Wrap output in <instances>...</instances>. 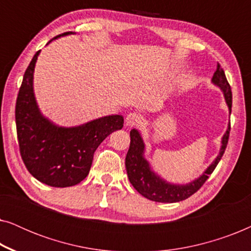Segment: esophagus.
I'll return each mask as SVG.
<instances>
[{"instance_id": "obj_1", "label": "esophagus", "mask_w": 251, "mask_h": 251, "mask_svg": "<svg viewBox=\"0 0 251 251\" xmlns=\"http://www.w3.org/2000/svg\"><path fill=\"white\" fill-rule=\"evenodd\" d=\"M126 122L129 126H139V125H142V122H143V116L138 114V113H135V112L129 113V114L126 115Z\"/></svg>"}]
</instances>
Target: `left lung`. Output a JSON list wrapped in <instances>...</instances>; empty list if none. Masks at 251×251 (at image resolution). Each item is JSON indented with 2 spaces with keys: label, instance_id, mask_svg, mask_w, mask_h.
<instances>
[{
  "label": "left lung",
  "instance_id": "1",
  "mask_svg": "<svg viewBox=\"0 0 251 251\" xmlns=\"http://www.w3.org/2000/svg\"><path fill=\"white\" fill-rule=\"evenodd\" d=\"M211 81L212 83L222 89L226 104H227L229 113H231V85H229L227 78L225 76L224 70H223L219 64L217 65V70L214 73ZM229 130H231V125H228V128L226 130L225 135L223 136L222 147L221 151H219V154L214 162L208 167V169L198 179L191 181V183L186 185H175L167 183L166 180L160 178L154 171H152L150 163L144 157L145 145H144L142 136H140L138 130L132 129L130 131V147L126 156V168L130 183L132 184V186L136 188V191L138 193L142 194L146 199H149V200L163 202V203H174V202L186 200L187 198H190L195 192L200 190L202 185L209 178V175H211L212 171L215 170V168L217 167L223 154L225 152L226 146H227Z\"/></svg>",
  "mask_w": 251,
  "mask_h": 251
}]
</instances>
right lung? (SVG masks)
<instances>
[{
  "instance_id": "obj_1",
  "label": "right lung",
  "mask_w": 251,
  "mask_h": 251,
  "mask_svg": "<svg viewBox=\"0 0 251 251\" xmlns=\"http://www.w3.org/2000/svg\"><path fill=\"white\" fill-rule=\"evenodd\" d=\"M68 34L73 33L66 32L52 40ZM39 53L34 54L27 67L17 97L16 126L20 155L29 174L41 183L52 187L74 186L88 176L95 151L102 140L122 129L123 116H104L72 128L58 126L44 118L33 91Z\"/></svg>"
}]
</instances>
